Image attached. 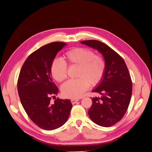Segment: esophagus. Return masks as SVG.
Wrapping results in <instances>:
<instances>
[{
    "label": "esophagus",
    "mask_w": 152,
    "mask_h": 152,
    "mask_svg": "<svg viewBox=\"0 0 152 152\" xmlns=\"http://www.w3.org/2000/svg\"><path fill=\"white\" fill-rule=\"evenodd\" d=\"M79 99H71V102L72 104H75L76 102H79Z\"/></svg>",
    "instance_id": "34e87169"
}]
</instances>
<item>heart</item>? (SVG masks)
<instances>
[{"mask_svg": "<svg viewBox=\"0 0 152 152\" xmlns=\"http://www.w3.org/2000/svg\"><path fill=\"white\" fill-rule=\"evenodd\" d=\"M63 61L54 59L50 65V74L58 82L67 78V65L79 66L75 80L66 82L61 87L63 95L68 98H78L91 86L102 80L106 69L105 61L100 54L81 47L73 48L63 54Z\"/></svg>", "mask_w": 152, "mask_h": 152, "instance_id": "obj_1", "label": "heart"}]
</instances>
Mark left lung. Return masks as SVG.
I'll return each mask as SVG.
<instances>
[{"mask_svg":"<svg viewBox=\"0 0 152 152\" xmlns=\"http://www.w3.org/2000/svg\"><path fill=\"white\" fill-rule=\"evenodd\" d=\"M80 42L97 49L106 63L103 79L93 91L102 97L92 98L89 116L100 126L111 127L121 120L129 105L132 89L129 72L123 58L107 44L96 40Z\"/></svg>","mask_w":152,"mask_h":152,"instance_id":"left-lung-1","label":"left lung"}]
</instances>
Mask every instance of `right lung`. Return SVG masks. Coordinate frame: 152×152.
<instances>
[{"instance_id":"add662e5","label":"right lung","mask_w":152,"mask_h":152,"mask_svg":"<svg viewBox=\"0 0 152 152\" xmlns=\"http://www.w3.org/2000/svg\"><path fill=\"white\" fill-rule=\"evenodd\" d=\"M66 44L54 42L35 50L23 65L18 79V91L23 107L29 118L44 130L56 129L70 115V99H53L58 88L53 82L50 68L54 58Z\"/></svg>"}]
</instances>
